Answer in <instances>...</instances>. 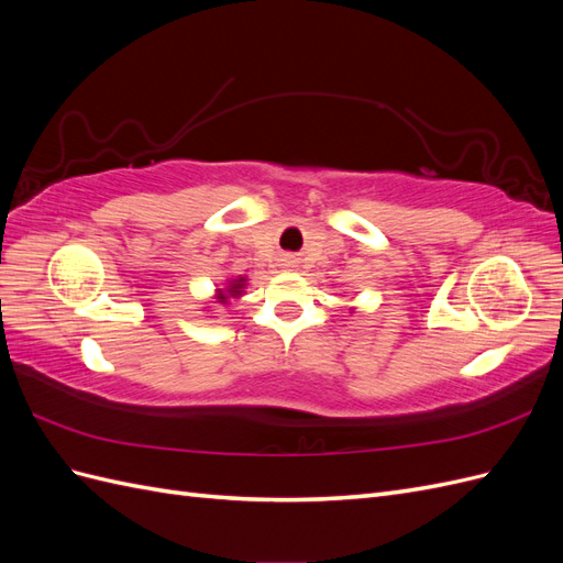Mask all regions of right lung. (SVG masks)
<instances>
[{
    "label": "right lung",
    "mask_w": 563,
    "mask_h": 563,
    "mask_svg": "<svg viewBox=\"0 0 563 563\" xmlns=\"http://www.w3.org/2000/svg\"><path fill=\"white\" fill-rule=\"evenodd\" d=\"M244 282H246L244 277L230 282V286L225 288V291H220V288H218V302H228V298H240L242 296V288H244Z\"/></svg>",
    "instance_id": "right-lung-1"
}]
</instances>
